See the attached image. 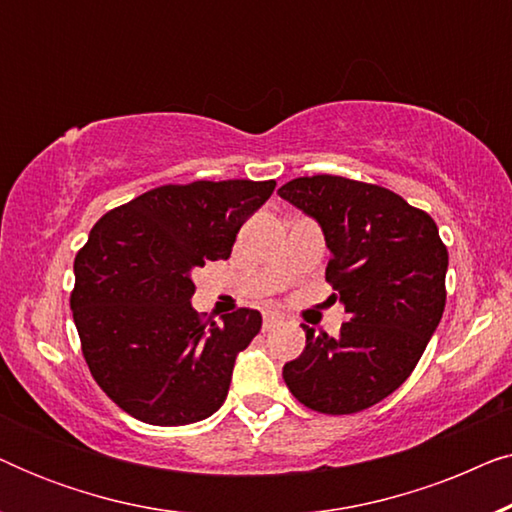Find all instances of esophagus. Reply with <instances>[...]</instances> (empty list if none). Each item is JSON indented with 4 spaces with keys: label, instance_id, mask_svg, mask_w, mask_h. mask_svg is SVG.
Returning a JSON list of instances; mask_svg holds the SVG:
<instances>
[{
    "label": "esophagus",
    "instance_id": "34e87169",
    "mask_svg": "<svg viewBox=\"0 0 512 512\" xmlns=\"http://www.w3.org/2000/svg\"><path fill=\"white\" fill-rule=\"evenodd\" d=\"M282 317H277V314H265L263 317V331H270V328H275Z\"/></svg>",
    "mask_w": 512,
    "mask_h": 512
}]
</instances>
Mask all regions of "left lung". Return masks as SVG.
<instances>
[{"label": "left lung", "mask_w": 512, "mask_h": 512, "mask_svg": "<svg viewBox=\"0 0 512 512\" xmlns=\"http://www.w3.org/2000/svg\"><path fill=\"white\" fill-rule=\"evenodd\" d=\"M284 200L321 223L326 282L345 303L340 335L305 326V349L284 366L298 403L354 415L408 380L445 310L447 247L436 221L389 188L338 174L286 181Z\"/></svg>", "instance_id": "8db88e82"}]
</instances>
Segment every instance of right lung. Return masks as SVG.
Listing matches in <instances>:
<instances>
[{
  "mask_svg": "<svg viewBox=\"0 0 512 512\" xmlns=\"http://www.w3.org/2000/svg\"><path fill=\"white\" fill-rule=\"evenodd\" d=\"M277 181H193L151 188L111 209L74 258L69 296L90 375L139 422L181 426L214 415L237 354L261 331V312L221 321L191 307V275L226 261L237 230Z\"/></svg>",
  "mask_w": 512,
  "mask_h": 512,
  "instance_id": "right-lung-1",
  "label": "right lung"
}]
</instances>
